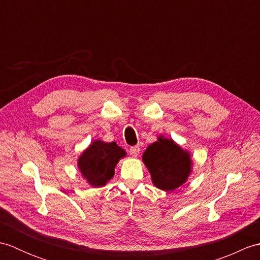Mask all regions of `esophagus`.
I'll list each match as a JSON object with an SVG mask.
<instances>
[{"label":"esophagus","instance_id":"esophagus-1","mask_svg":"<svg viewBox=\"0 0 260 260\" xmlns=\"http://www.w3.org/2000/svg\"><path fill=\"white\" fill-rule=\"evenodd\" d=\"M140 153V146L139 145H135V146H131L129 147V154L132 156L136 157L137 155H139Z\"/></svg>","mask_w":260,"mask_h":260}]
</instances>
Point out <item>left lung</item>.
Wrapping results in <instances>:
<instances>
[{
  "label": "left lung",
  "instance_id": "1",
  "mask_svg": "<svg viewBox=\"0 0 260 260\" xmlns=\"http://www.w3.org/2000/svg\"><path fill=\"white\" fill-rule=\"evenodd\" d=\"M142 158L151 174L153 184L167 192L183 185L192 172L190 152L163 135L147 146Z\"/></svg>",
  "mask_w": 260,
  "mask_h": 260
}]
</instances>
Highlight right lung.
<instances>
[{"label": "right lung", "mask_w": 260, "mask_h": 260, "mask_svg": "<svg viewBox=\"0 0 260 260\" xmlns=\"http://www.w3.org/2000/svg\"><path fill=\"white\" fill-rule=\"evenodd\" d=\"M125 156V150L115 142L106 143L96 140L80 154L77 164L81 176L88 184L101 187L113 179L116 165Z\"/></svg>", "instance_id": "1"}]
</instances>
